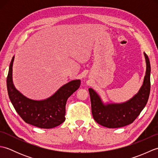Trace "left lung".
<instances>
[{"instance_id": "obj_1", "label": "left lung", "mask_w": 158, "mask_h": 158, "mask_svg": "<svg viewBox=\"0 0 158 158\" xmlns=\"http://www.w3.org/2000/svg\"><path fill=\"white\" fill-rule=\"evenodd\" d=\"M146 73L138 93L122 103H104L100 96L92 88H89L94 119L100 125L109 128H117L132 123L145 108L150 93L151 66L148 56L144 52Z\"/></svg>"}]
</instances>
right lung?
<instances>
[{
	"label": "right lung",
	"mask_w": 158,
	"mask_h": 158,
	"mask_svg": "<svg viewBox=\"0 0 158 158\" xmlns=\"http://www.w3.org/2000/svg\"><path fill=\"white\" fill-rule=\"evenodd\" d=\"M13 61L14 56L9 65L6 86L9 99L22 119L31 125L45 129L53 128L64 122L67 99L79 89L81 81L76 79L66 83L46 99L32 100L23 95L13 84Z\"/></svg>",
	"instance_id": "add662e5"
}]
</instances>
